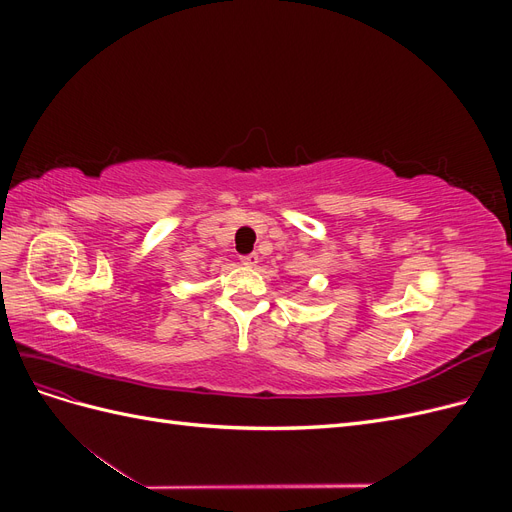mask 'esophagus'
Listing matches in <instances>:
<instances>
[{"instance_id": "34e87169", "label": "esophagus", "mask_w": 512, "mask_h": 512, "mask_svg": "<svg viewBox=\"0 0 512 512\" xmlns=\"http://www.w3.org/2000/svg\"><path fill=\"white\" fill-rule=\"evenodd\" d=\"M260 262V256L258 254H247V256H241V265L245 267H256Z\"/></svg>"}]
</instances>
